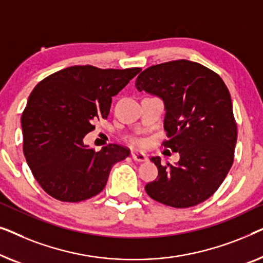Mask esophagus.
I'll use <instances>...</instances> for the list:
<instances>
[{
  "label": "esophagus",
  "mask_w": 263,
  "mask_h": 263,
  "mask_svg": "<svg viewBox=\"0 0 263 263\" xmlns=\"http://www.w3.org/2000/svg\"><path fill=\"white\" fill-rule=\"evenodd\" d=\"M131 156H132L133 160L137 161V162H144V161L147 160V157H146L145 154L137 153V151H133V153L131 154Z\"/></svg>",
  "instance_id": "34e87169"
}]
</instances>
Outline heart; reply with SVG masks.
Returning <instances> with one entry per match:
<instances>
[{"label":"heart","instance_id":"obj_1","mask_svg":"<svg viewBox=\"0 0 263 263\" xmlns=\"http://www.w3.org/2000/svg\"><path fill=\"white\" fill-rule=\"evenodd\" d=\"M132 143L135 144V145H142V140H139V139H133Z\"/></svg>","mask_w":263,"mask_h":263}]
</instances>
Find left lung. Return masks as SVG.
<instances>
[{"mask_svg":"<svg viewBox=\"0 0 263 263\" xmlns=\"http://www.w3.org/2000/svg\"><path fill=\"white\" fill-rule=\"evenodd\" d=\"M139 91L164 101L162 145L180 154L177 163L163 165L151 157L158 176L145 184L161 204L186 209L205 201L227 177L237 142L232 101L221 77L199 63L179 59L153 65L137 77Z\"/></svg>","mask_w":263,"mask_h":263,"instance_id":"obj_1","label":"left lung"}]
</instances>
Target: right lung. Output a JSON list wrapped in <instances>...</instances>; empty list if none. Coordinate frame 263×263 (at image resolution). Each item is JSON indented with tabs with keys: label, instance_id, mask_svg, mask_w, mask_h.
I'll return each instance as SVG.
<instances>
[{
	"label": "right lung",
	"instance_id": "add662e5",
	"mask_svg": "<svg viewBox=\"0 0 263 263\" xmlns=\"http://www.w3.org/2000/svg\"><path fill=\"white\" fill-rule=\"evenodd\" d=\"M140 70L75 65L36 84L21 117L22 150L47 194L65 202L93 198L105 188L113 164L130 155L119 144L96 153L83 138L95 128V120L107 119L112 96Z\"/></svg>",
	"mask_w": 263,
	"mask_h": 263
}]
</instances>
